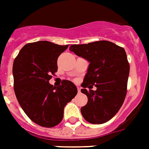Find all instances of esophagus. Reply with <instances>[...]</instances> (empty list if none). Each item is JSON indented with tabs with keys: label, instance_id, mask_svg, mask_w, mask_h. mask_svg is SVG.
<instances>
[{
	"label": "esophagus",
	"instance_id": "1",
	"mask_svg": "<svg viewBox=\"0 0 149 149\" xmlns=\"http://www.w3.org/2000/svg\"><path fill=\"white\" fill-rule=\"evenodd\" d=\"M78 92H79V93L80 92V88H78Z\"/></svg>",
	"mask_w": 149,
	"mask_h": 149
}]
</instances>
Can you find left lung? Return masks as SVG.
Wrapping results in <instances>:
<instances>
[{"mask_svg":"<svg viewBox=\"0 0 149 149\" xmlns=\"http://www.w3.org/2000/svg\"><path fill=\"white\" fill-rule=\"evenodd\" d=\"M70 50L90 62L81 84V92L88 96L82 115L90 123H104L118 112L127 95L130 71L127 53L107 40L73 45ZM93 86L96 91L91 90Z\"/></svg>","mask_w":149,"mask_h":149,"instance_id":"8db88e82","label":"left lung"}]
</instances>
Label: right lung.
Wrapping results in <instances>:
<instances>
[{
	"mask_svg": "<svg viewBox=\"0 0 149 149\" xmlns=\"http://www.w3.org/2000/svg\"><path fill=\"white\" fill-rule=\"evenodd\" d=\"M68 45L29 43L20 50L13 65L14 89L18 103L30 119L44 127H53L63 118L65 104L76 96L75 85L63 80L56 88L49 83L57 71V58Z\"/></svg>",
	"mask_w": 149,
	"mask_h": 149,
	"instance_id": "right-lung-1",
	"label": "right lung"
}]
</instances>
